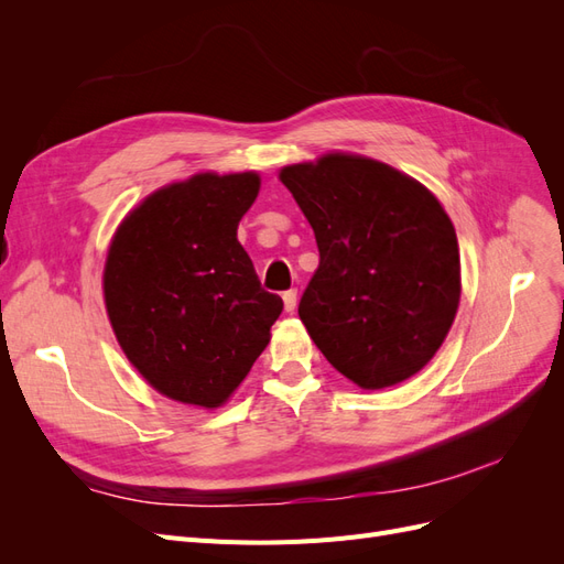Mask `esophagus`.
<instances>
[{"label": "esophagus", "mask_w": 564, "mask_h": 564, "mask_svg": "<svg viewBox=\"0 0 564 564\" xmlns=\"http://www.w3.org/2000/svg\"><path fill=\"white\" fill-rule=\"evenodd\" d=\"M282 301H284V308L292 313L296 308V301H299V292L296 289H289V292L282 294Z\"/></svg>", "instance_id": "34e87169"}]
</instances>
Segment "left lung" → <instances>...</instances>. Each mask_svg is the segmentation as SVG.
<instances>
[{
	"mask_svg": "<svg viewBox=\"0 0 564 564\" xmlns=\"http://www.w3.org/2000/svg\"><path fill=\"white\" fill-rule=\"evenodd\" d=\"M319 265L299 315L324 357L367 390L414 377L445 340L460 296L449 216L421 183L377 160L284 166Z\"/></svg>",
	"mask_w": 564,
	"mask_h": 564,
	"instance_id": "left-lung-1",
	"label": "left lung"
}]
</instances>
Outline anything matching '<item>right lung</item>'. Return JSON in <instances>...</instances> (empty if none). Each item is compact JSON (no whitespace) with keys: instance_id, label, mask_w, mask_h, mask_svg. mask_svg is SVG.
<instances>
[{"instance_id":"obj_1","label":"right lung","mask_w":564,"mask_h":564,"mask_svg":"<svg viewBox=\"0 0 564 564\" xmlns=\"http://www.w3.org/2000/svg\"><path fill=\"white\" fill-rule=\"evenodd\" d=\"M261 178L199 174L119 226L104 292L119 346L162 395L224 404L270 340L282 299L261 286L237 226Z\"/></svg>"}]
</instances>
